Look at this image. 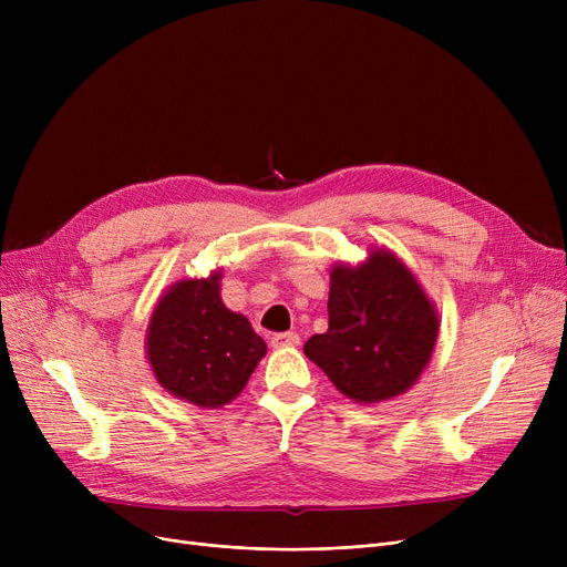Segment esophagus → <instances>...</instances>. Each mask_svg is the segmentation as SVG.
<instances>
[{"label":"esophagus","mask_w":567,"mask_h":567,"mask_svg":"<svg viewBox=\"0 0 567 567\" xmlns=\"http://www.w3.org/2000/svg\"><path fill=\"white\" fill-rule=\"evenodd\" d=\"M299 342H301V338L296 336L293 331H287V333H276V336L271 338V347H274V349H285V347H299Z\"/></svg>","instance_id":"34e87169"}]
</instances>
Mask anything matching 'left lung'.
<instances>
[{
    "label": "left lung",
    "mask_w": 567,
    "mask_h": 567,
    "mask_svg": "<svg viewBox=\"0 0 567 567\" xmlns=\"http://www.w3.org/2000/svg\"><path fill=\"white\" fill-rule=\"evenodd\" d=\"M439 336L434 303L391 250L331 271L329 331L303 351L353 402L377 404L406 393L427 368Z\"/></svg>",
    "instance_id": "8db88e82"
}]
</instances>
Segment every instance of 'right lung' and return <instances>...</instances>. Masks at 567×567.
<instances>
[{
    "label": "right lung",
    "mask_w": 567,
    "mask_h": 567,
    "mask_svg": "<svg viewBox=\"0 0 567 567\" xmlns=\"http://www.w3.org/2000/svg\"><path fill=\"white\" fill-rule=\"evenodd\" d=\"M266 342L220 299V271L174 282L146 329V359L167 393L218 409L246 389Z\"/></svg>",
    "instance_id": "1"
}]
</instances>
